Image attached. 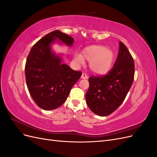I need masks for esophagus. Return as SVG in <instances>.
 <instances>
[{
  "mask_svg": "<svg viewBox=\"0 0 157 157\" xmlns=\"http://www.w3.org/2000/svg\"><path fill=\"white\" fill-rule=\"evenodd\" d=\"M81 78H82V79H86V78H88V76L85 73H82V75H81Z\"/></svg>",
  "mask_w": 157,
  "mask_h": 157,
  "instance_id": "esophagus-1",
  "label": "esophagus"
}]
</instances>
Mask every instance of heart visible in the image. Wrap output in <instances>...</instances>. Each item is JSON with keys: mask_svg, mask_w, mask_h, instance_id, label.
I'll list each match as a JSON object with an SVG mask.
<instances>
[{"mask_svg": "<svg viewBox=\"0 0 157 157\" xmlns=\"http://www.w3.org/2000/svg\"><path fill=\"white\" fill-rule=\"evenodd\" d=\"M115 59V53L111 48L101 45H93L83 49L82 55L75 54L74 60L78 65L89 61V67L96 75H104L111 70Z\"/></svg>", "mask_w": 157, "mask_h": 157, "instance_id": "heart-1", "label": "heart"}]
</instances>
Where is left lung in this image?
<instances>
[{
  "label": "left lung",
  "instance_id": "obj_1",
  "mask_svg": "<svg viewBox=\"0 0 157 157\" xmlns=\"http://www.w3.org/2000/svg\"><path fill=\"white\" fill-rule=\"evenodd\" d=\"M134 61L127 47L119 42V51L113 68L105 75L91 76L86 101L94 113L105 117L124 101L134 78Z\"/></svg>",
  "mask_w": 157,
  "mask_h": 157
}]
</instances>
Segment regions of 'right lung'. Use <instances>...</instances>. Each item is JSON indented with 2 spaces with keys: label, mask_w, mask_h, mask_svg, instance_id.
<instances>
[{
  "label": "right lung",
  "mask_w": 157,
  "mask_h": 157,
  "mask_svg": "<svg viewBox=\"0 0 157 157\" xmlns=\"http://www.w3.org/2000/svg\"><path fill=\"white\" fill-rule=\"evenodd\" d=\"M56 41L71 46L74 39L59 30L46 35L31 48L25 67L31 96L38 106L46 111L62 105L82 75L80 71L61 63V57L52 50L51 44Z\"/></svg>",
  "instance_id": "1"
}]
</instances>
